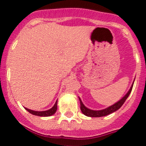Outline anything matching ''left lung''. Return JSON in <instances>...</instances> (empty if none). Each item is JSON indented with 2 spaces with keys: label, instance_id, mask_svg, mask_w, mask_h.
Masks as SVG:
<instances>
[{
  "label": "left lung",
  "instance_id": "left-lung-1",
  "mask_svg": "<svg viewBox=\"0 0 146 146\" xmlns=\"http://www.w3.org/2000/svg\"><path fill=\"white\" fill-rule=\"evenodd\" d=\"M134 82L132 84V86L129 89L128 92L126 94V95L124 96V98L121 99L120 100L118 101L116 103L113 104V106H110V107L107 108L106 109H103V110H100V111H93V110H91V109L87 108L86 107H85V106L83 104V102H81V99L79 98L80 100V104H81V111L86 116H90V117H101V116H105V115H109V114L115 112V111H117L122 106V105L124 104V102L126 101V100L127 99V98L129 97V95L130 94L131 92H132V87H133Z\"/></svg>",
  "mask_w": 146,
  "mask_h": 146
}]
</instances>
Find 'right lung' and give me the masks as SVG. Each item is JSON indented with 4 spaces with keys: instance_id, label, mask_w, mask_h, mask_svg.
Returning a JSON list of instances; mask_svg holds the SVG:
<instances>
[{
    "instance_id": "1",
    "label": "right lung",
    "mask_w": 146,
    "mask_h": 146,
    "mask_svg": "<svg viewBox=\"0 0 146 146\" xmlns=\"http://www.w3.org/2000/svg\"><path fill=\"white\" fill-rule=\"evenodd\" d=\"M25 109L29 113H31V114H33V115H38V116H50V115H52L53 114H54L55 113H56V111H57V100L56 101L54 106L52 108L45 111H33V110H31V109L26 108Z\"/></svg>"
}]
</instances>
